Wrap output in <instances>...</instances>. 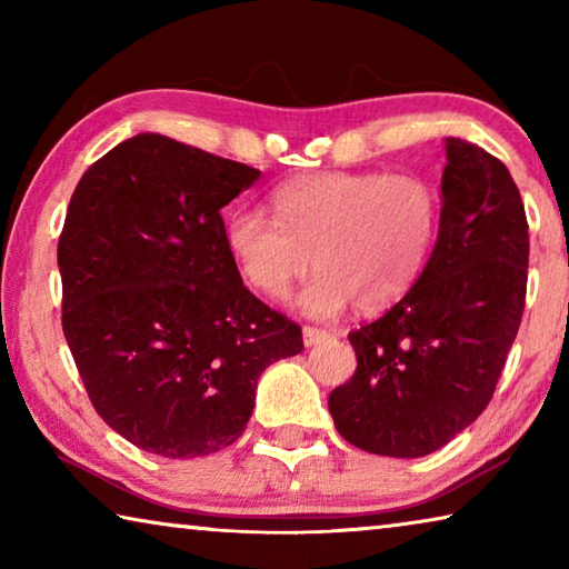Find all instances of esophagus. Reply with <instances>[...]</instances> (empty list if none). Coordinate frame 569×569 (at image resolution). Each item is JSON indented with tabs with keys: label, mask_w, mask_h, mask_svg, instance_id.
I'll return each instance as SVG.
<instances>
[{
	"label": "esophagus",
	"mask_w": 569,
	"mask_h": 569,
	"mask_svg": "<svg viewBox=\"0 0 569 569\" xmlns=\"http://www.w3.org/2000/svg\"><path fill=\"white\" fill-rule=\"evenodd\" d=\"M329 339V333L321 331V329H313V326H303V343L306 346H316Z\"/></svg>",
	"instance_id": "34e87169"
}]
</instances>
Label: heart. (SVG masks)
<instances>
[{
	"instance_id": "obj_1",
	"label": "heart",
	"mask_w": 569,
	"mask_h": 569,
	"mask_svg": "<svg viewBox=\"0 0 569 569\" xmlns=\"http://www.w3.org/2000/svg\"><path fill=\"white\" fill-rule=\"evenodd\" d=\"M273 218L236 208L226 246L258 293L281 301L308 266L319 273L298 296L316 319L353 306L383 311L411 291L435 248L439 200L411 172H316L271 192Z\"/></svg>"
}]
</instances>
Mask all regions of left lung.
Listing matches in <instances>:
<instances>
[{"mask_svg":"<svg viewBox=\"0 0 569 569\" xmlns=\"http://www.w3.org/2000/svg\"><path fill=\"white\" fill-rule=\"evenodd\" d=\"M439 236L411 291L349 333L356 373L329 411L349 445L413 459L455 439L492 401L522 323L529 233L502 160L447 138Z\"/></svg>","mask_w":569,"mask_h":569,"instance_id":"8db88e82","label":"left lung"}]
</instances>
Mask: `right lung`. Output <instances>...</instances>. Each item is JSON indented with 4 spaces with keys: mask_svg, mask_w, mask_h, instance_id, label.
Instances as JSON below:
<instances>
[{
    "mask_svg": "<svg viewBox=\"0 0 569 569\" xmlns=\"http://www.w3.org/2000/svg\"><path fill=\"white\" fill-rule=\"evenodd\" d=\"M261 170L140 132L72 192L57 248L62 331L94 411L130 445L206 457L243 435L301 326L248 291L226 208Z\"/></svg>",
    "mask_w": 569,
    "mask_h": 569,
    "instance_id": "right-lung-1",
    "label": "right lung"
}]
</instances>
